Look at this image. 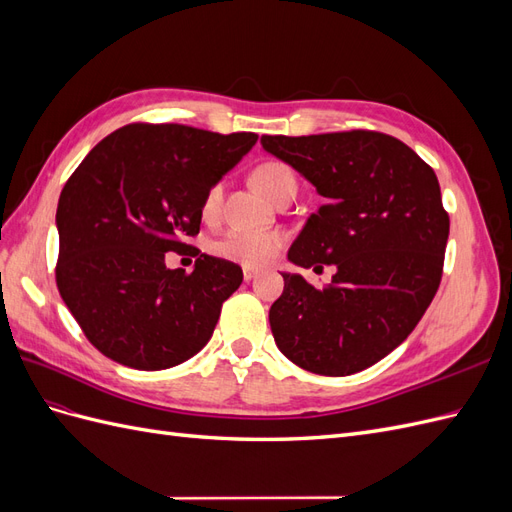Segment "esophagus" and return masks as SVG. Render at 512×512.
Masks as SVG:
<instances>
[{
  "mask_svg": "<svg viewBox=\"0 0 512 512\" xmlns=\"http://www.w3.org/2000/svg\"><path fill=\"white\" fill-rule=\"evenodd\" d=\"M254 277H256V271H254V269H247V267L243 269V280H245V282H252Z\"/></svg>",
  "mask_w": 512,
  "mask_h": 512,
  "instance_id": "1",
  "label": "esophagus"
}]
</instances>
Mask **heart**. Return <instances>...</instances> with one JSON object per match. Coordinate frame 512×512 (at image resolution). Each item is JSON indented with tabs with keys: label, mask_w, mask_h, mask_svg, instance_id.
<instances>
[{
	"label": "heart",
	"mask_w": 512,
	"mask_h": 512,
	"mask_svg": "<svg viewBox=\"0 0 512 512\" xmlns=\"http://www.w3.org/2000/svg\"><path fill=\"white\" fill-rule=\"evenodd\" d=\"M252 181L256 185V190H260L271 200H275L286 188H297V177H294L292 168L277 160H269L256 166V170L252 173ZM222 192H224L222 181L213 183L207 190L203 200V211L207 215L218 211L222 203ZM284 241L286 239L280 230L232 228L226 232V235H222L220 239H215L211 243V252L218 258L237 262V265H243L247 269H258V267L269 265V262L277 256V252L282 250Z\"/></svg>",
	"instance_id": "obj_1"
}]
</instances>
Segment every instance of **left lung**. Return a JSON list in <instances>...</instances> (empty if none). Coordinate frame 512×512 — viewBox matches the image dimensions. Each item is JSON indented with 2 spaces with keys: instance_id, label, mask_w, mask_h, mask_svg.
<instances>
[{
  "instance_id": "left-lung-1",
  "label": "left lung",
  "mask_w": 512,
  "mask_h": 512,
  "mask_svg": "<svg viewBox=\"0 0 512 512\" xmlns=\"http://www.w3.org/2000/svg\"><path fill=\"white\" fill-rule=\"evenodd\" d=\"M327 198L288 258L335 265L314 288L297 273L269 309L275 344L312 374L350 376L393 352L427 312L442 280L451 220L433 168L376 130L260 138Z\"/></svg>"
}]
</instances>
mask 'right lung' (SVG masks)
Returning <instances> with one entry per match:
<instances>
[{
    "label": "right lung",
    "mask_w": 512,
    "mask_h": 512,
    "mask_svg": "<svg viewBox=\"0 0 512 512\" xmlns=\"http://www.w3.org/2000/svg\"><path fill=\"white\" fill-rule=\"evenodd\" d=\"M254 132L218 134L136 121L108 134L76 166L57 205V290L89 344L132 369L188 361L209 342L243 273L200 254L194 271L166 252L196 256L207 190L254 147Z\"/></svg>",
    "instance_id": "1"
}]
</instances>
